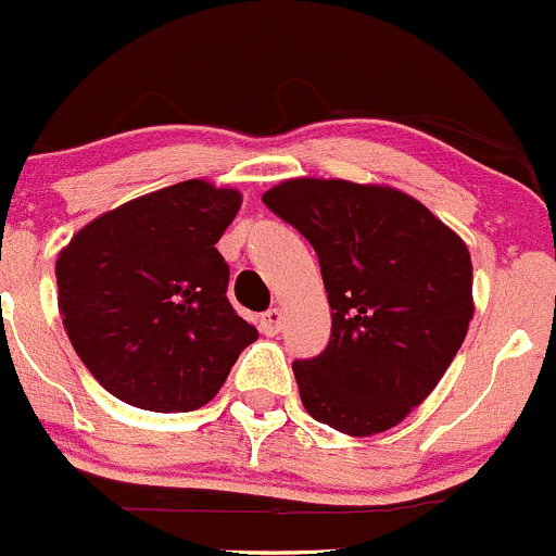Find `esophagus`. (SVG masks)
I'll return each mask as SVG.
<instances>
[{
  "label": "esophagus",
  "mask_w": 556,
  "mask_h": 556,
  "mask_svg": "<svg viewBox=\"0 0 556 556\" xmlns=\"http://www.w3.org/2000/svg\"><path fill=\"white\" fill-rule=\"evenodd\" d=\"M262 331H265L267 337H276L280 331V326H283V313L278 311V307H270L267 313H262Z\"/></svg>",
  "instance_id": "1"
}]
</instances>
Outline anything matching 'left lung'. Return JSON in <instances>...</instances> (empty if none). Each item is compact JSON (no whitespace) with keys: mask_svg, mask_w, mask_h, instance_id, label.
I'll return each mask as SVG.
<instances>
[{"mask_svg":"<svg viewBox=\"0 0 556 556\" xmlns=\"http://www.w3.org/2000/svg\"><path fill=\"white\" fill-rule=\"evenodd\" d=\"M262 200L311 240L329 296V342L291 364L307 415L351 437L399 426L466 340V243L391 187L289 179Z\"/></svg>","mask_w":556,"mask_h":556,"instance_id":"8db88e82","label":"left lung"}]
</instances>
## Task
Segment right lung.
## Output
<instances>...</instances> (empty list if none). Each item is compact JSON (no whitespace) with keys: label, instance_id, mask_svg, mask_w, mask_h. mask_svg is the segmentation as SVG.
I'll list each match as a JSON object with an SVG mask.
<instances>
[{"label":"right lung","instance_id":"obj_1","mask_svg":"<svg viewBox=\"0 0 556 556\" xmlns=\"http://www.w3.org/2000/svg\"><path fill=\"white\" fill-rule=\"evenodd\" d=\"M240 192L179 181L85 225L55 262L74 351L119 402L192 412L225 386L256 329L227 300L216 251Z\"/></svg>","mask_w":556,"mask_h":556}]
</instances>
